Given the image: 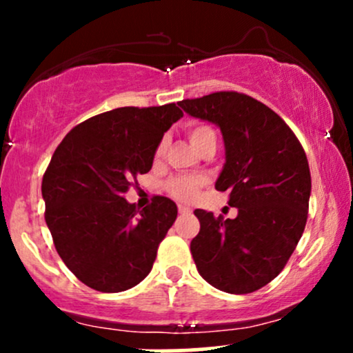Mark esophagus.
<instances>
[{"instance_id": "34e87169", "label": "esophagus", "mask_w": 353, "mask_h": 353, "mask_svg": "<svg viewBox=\"0 0 353 353\" xmlns=\"http://www.w3.org/2000/svg\"><path fill=\"white\" fill-rule=\"evenodd\" d=\"M179 212L181 214H189L190 212V208H188V205H179Z\"/></svg>"}]
</instances>
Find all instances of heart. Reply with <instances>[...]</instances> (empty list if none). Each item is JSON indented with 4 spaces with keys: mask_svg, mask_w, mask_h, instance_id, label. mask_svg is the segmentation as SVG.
Segmentation results:
<instances>
[{
    "mask_svg": "<svg viewBox=\"0 0 353 353\" xmlns=\"http://www.w3.org/2000/svg\"><path fill=\"white\" fill-rule=\"evenodd\" d=\"M189 139L190 143L196 149H199L202 144L208 143L209 139H216V132L214 129L208 124H194L189 128ZM165 149H168V141L161 139L159 144H157L156 159H161V157L165 154ZM205 184L204 177H192V176H176L171 177L168 182H165V190H168L169 196H172L174 199L190 202L197 197L199 194V189Z\"/></svg>",
    "mask_w": 353,
    "mask_h": 353,
    "instance_id": "1",
    "label": "heart"
}]
</instances>
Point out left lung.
<instances>
[{
    "label": "left lung",
    "mask_w": 353,
    "mask_h": 353,
    "mask_svg": "<svg viewBox=\"0 0 353 353\" xmlns=\"http://www.w3.org/2000/svg\"><path fill=\"white\" fill-rule=\"evenodd\" d=\"M188 114L221 128L225 164L216 182L236 219L196 209L190 242L197 270L219 290L250 294L277 277L301 241L310 199L305 151L292 129L261 101L219 91L181 101Z\"/></svg>",
    "instance_id": "obj_1"
}]
</instances>
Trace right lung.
<instances>
[{
	"mask_svg": "<svg viewBox=\"0 0 353 353\" xmlns=\"http://www.w3.org/2000/svg\"><path fill=\"white\" fill-rule=\"evenodd\" d=\"M182 116L176 103L112 109L72 128L52 154L44 219L59 257L91 289L123 292L151 272L177 205L154 196L139 210L124 194L151 171L157 144Z\"/></svg>",
	"mask_w": 353,
	"mask_h": 353,
	"instance_id": "add662e5",
	"label": "right lung"
}]
</instances>
